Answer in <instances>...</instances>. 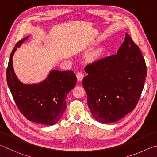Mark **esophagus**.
<instances>
[{
    "label": "esophagus",
    "mask_w": 157,
    "mask_h": 157,
    "mask_svg": "<svg viewBox=\"0 0 157 157\" xmlns=\"http://www.w3.org/2000/svg\"><path fill=\"white\" fill-rule=\"evenodd\" d=\"M76 76H77V78H78V79L79 81H81L82 80V79L84 78V74L82 73V72H78L76 73Z\"/></svg>",
    "instance_id": "1"
}]
</instances>
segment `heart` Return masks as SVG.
Masks as SVG:
<instances>
[{"mask_svg": "<svg viewBox=\"0 0 157 157\" xmlns=\"http://www.w3.org/2000/svg\"><path fill=\"white\" fill-rule=\"evenodd\" d=\"M103 50L102 49L99 48L97 50H95L94 51H92L87 55V59L89 62H95V61L99 60L101 57H102Z\"/></svg>", "mask_w": 157, "mask_h": 157, "instance_id": "obj_1", "label": "heart"}]
</instances>
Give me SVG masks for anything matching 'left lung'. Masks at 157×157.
<instances>
[{"instance_id": "8db88e82", "label": "left lung", "mask_w": 157, "mask_h": 157, "mask_svg": "<svg viewBox=\"0 0 157 157\" xmlns=\"http://www.w3.org/2000/svg\"><path fill=\"white\" fill-rule=\"evenodd\" d=\"M82 84L92 116L114 123L134 109L143 91L147 68L139 48L128 34L117 54L85 67Z\"/></svg>"}]
</instances>
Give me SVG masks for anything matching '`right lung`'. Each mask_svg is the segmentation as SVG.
<instances>
[{
  "label": "right lung",
  "mask_w": 157,
  "mask_h": 157,
  "mask_svg": "<svg viewBox=\"0 0 157 157\" xmlns=\"http://www.w3.org/2000/svg\"><path fill=\"white\" fill-rule=\"evenodd\" d=\"M29 38L17 43L10 55L7 69V82L18 109L26 118L36 123L53 125L66 109V98L75 87L77 78L72 71L51 70L44 80L37 84H23L16 75L13 56Z\"/></svg>",
  "instance_id": "right-lung-1"
}]
</instances>
